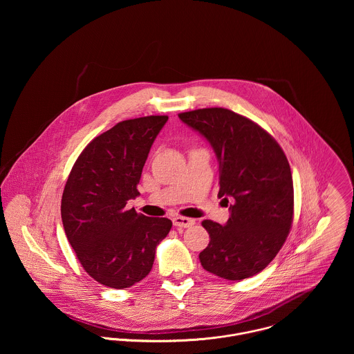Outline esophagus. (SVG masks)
Here are the masks:
<instances>
[{"label": "esophagus", "instance_id": "obj_1", "mask_svg": "<svg viewBox=\"0 0 354 354\" xmlns=\"http://www.w3.org/2000/svg\"><path fill=\"white\" fill-rule=\"evenodd\" d=\"M173 225L178 226V227H189L192 225H195V219L187 218V216H174L173 218Z\"/></svg>", "mask_w": 354, "mask_h": 354}]
</instances>
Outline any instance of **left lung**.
<instances>
[{"label": "left lung", "instance_id": "8db88e82", "mask_svg": "<svg viewBox=\"0 0 354 354\" xmlns=\"http://www.w3.org/2000/svg\"><path fill=\"white\" fill-rule=\"evenodd\" d=\"M178 117L216 153L218 198L234 201L225 226L202 222L209 234L199 254L203 268L229 281L253 277L277 256L292 229L295 192L288 158L267 131L229 109H198Z\"/></svg>", "mask_w": 354, "mask_h": 354}]
</instances>
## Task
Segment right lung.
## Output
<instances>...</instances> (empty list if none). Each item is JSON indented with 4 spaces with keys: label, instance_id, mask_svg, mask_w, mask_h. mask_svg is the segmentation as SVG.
Wrapping results in <instances>:
<instances>
[{
    "label": "right lung",
    "instance_id": "add662e5",
    "mask_svg": "<svg viewBox=\"0 0 354 354\" xmlns=\"http://www.w3.org/2000/svg\"><path fill=\"white\" fill-rule=\"evenodd\" d=\"M167 115L125 120L93 139L76 159L61 199L66 239L86 272L125 289L151 271L156 245L171 221L128 209L152 143Z\"/></svg>",
    "mask_w": 354,
    "mask_h": 354
}]
</instances>
